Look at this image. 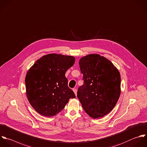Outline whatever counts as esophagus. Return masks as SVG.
Masks as SVG:
<instances>
[{
  "instance_id": "obj_1",
  "label": "esophagus",
  "mask_w": 147,
  "mask_h": 147,
  "mask_svg": "<svg viewBox=\"0 0 147 147\" xmlns=\"http://www.w3.org/2000/svg\"><path fill=\"white\" fill-rule=\"evenodd\" d=\"M73 90L74 93H75L76 96H77V90L76 88H74V89H73Z\"/></svg>"
}]
</instances>
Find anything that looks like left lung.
Segmentation results:
<instances>
[{
    "mask_svg": "<svg viewBox=\"0 0 147 147\" xmlns=\"http://www.w3.org/2000/svg\"><path fill=\"white\" fill-rule=\"evenodd\" d=\"M79 65L84 83L77 97L90 117H102L113 110L120 97V72L111 61L97 54L82 57Z\"/></svg>",
    "mask_w": 147,
    "mask_h": 147,
    "instance_id": "left-lung-1",
    "label": "left lung"
}]
</instances>
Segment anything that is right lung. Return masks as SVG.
<instances>
[{
	"mask_svg": "<svg viewBox=\"0 0 147 147\" xmlns=\"http://www.w3.org/2000/svg\"><path fill=\"white\" fill-rule=\"evenodd\" d=\"M75 60L73 56L49 54L38 59L28 70L25 78L27 97L40 115L54 116L65 108L70 98H76L65 77Z\"/></svg>",
	"mask_w": 147,
	"mask_h": 147,
	"instance_id": "1",
	"label": "right lung"
}]
</instances>
